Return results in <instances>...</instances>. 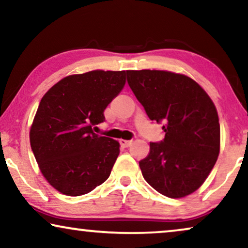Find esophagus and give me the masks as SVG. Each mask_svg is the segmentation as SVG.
<instances>
[{
	"mask_svg": "<svg viewBox=\"0 0 248 248\" xmlns=\"http://www.w3.org/2000/svg\"><path fill=\"white\" fill-rule=\"evenodd\" d=\"M120 142H121V144L123 145V147H130L133 141H132V140H121Z\"/></svg>",
	"mask_w": 248,
	"mask_h": 248,
	"instance_id": "1",
	"label": "esophagus"
}]
</instances>
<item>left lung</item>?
Listing matches in <instances>:
<instances>
[{
  "label": "left lung",
  "mask_w": 248,
  "mask_h": 248,
  "mask_svg": "<svg viewBox=\"0 0 248 248\" xmlns=\"http://www.w3.org/2000/svg\"><path fill=\"white\" fill-rule=\"evenodd\" d=\"M127 83L151 121L165 122V139L150 142L139 162L149 185L179 199L195 192L212 170L220 151L217 108L199 83L169 71H126Z\"/></svg>",
  "instance_id": "1"
}]
</instances>
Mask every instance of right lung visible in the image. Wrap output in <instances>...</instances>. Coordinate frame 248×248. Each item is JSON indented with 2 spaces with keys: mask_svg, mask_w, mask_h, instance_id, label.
Listing matches in <instances>:
<instances>
[{
  "mask_svg": "<svg viewBox=\"0 0 248 248\" xmlns=\"http://www.w3.org/2000/svg\"><path fill=\"white\" fill-rule=\"evenodd\" d=\"M125 71L94 70L65 77L40 100L30 127V145L46 181L62 194H87L109 177L118 141L93 125L125 86Z\"/></svg>",
  "mask_w": 248,
  "mask_h": 248,
  "instance_id": "add662e5",
  "label": "right lung"
}]
</instances>
